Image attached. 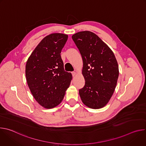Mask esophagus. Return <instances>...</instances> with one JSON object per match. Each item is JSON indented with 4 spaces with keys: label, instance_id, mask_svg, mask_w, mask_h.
I'll use <instances>...</instances> for the list:
<instances>
[{
    "label": "esophagus",
    "instance_id": "obj_1",
    "mask_svg": "<svg viewBox=\"0 0 146 146\" xmlns=\"http://www.w3.org/2000/svg\"><path fill=\"white\" fill-rule=\"evenodd\" d=\"M72 76H73V77H74V76H76V73L75 72H72Z\"/></svg>",
    "mask_w": 146,
    "mask_h": 146
}]
</instances>
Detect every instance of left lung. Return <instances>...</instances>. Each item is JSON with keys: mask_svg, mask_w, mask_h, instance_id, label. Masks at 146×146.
<instances>
[{"mask_svg": "<svg viewBox=\"0 0 146 146\" xmlns=\"http://www.w3.org/2000/svg\"><path fill=\"white\" fill-rule=\"evenodd\" d=\"M72 37L83 62L82 74L86 82L79 90L81 99L90 108H102L110 100L117 85L119 69L115 55L92 32H79Z\"/></svg>", "mask_w": 146, "mask_h": 146, "instance_id": "8db88e82", "label": "left lung"}]
</instances>
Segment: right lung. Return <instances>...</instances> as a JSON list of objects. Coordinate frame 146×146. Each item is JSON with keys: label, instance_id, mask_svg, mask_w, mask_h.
<instances>
[{"label": "right lung", "instance_id": "1", "mask_svg": "<svg viewBox=\"0 0 146 146\" xmlns=\"http://www.w3.org/2000/svg\"><path fill=\"white\" fill-rule=\"evenodd\" d=\"M68 36L52 33L41 40L28 58L25 74L29 90L39 105L52 109L61 103L72 79L65 72L60 52Z\"/></svg>", "mask_w": 146, "mask_h": 146}]
</instances>
